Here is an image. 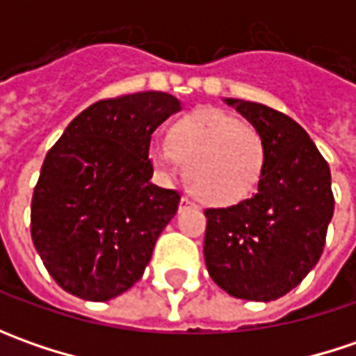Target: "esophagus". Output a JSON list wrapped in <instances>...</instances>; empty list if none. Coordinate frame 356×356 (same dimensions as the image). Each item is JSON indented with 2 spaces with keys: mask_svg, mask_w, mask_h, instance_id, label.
Wrapping results in <instances>:
<instances>
[{
  "mask_svg": "<svg viewBox=\"0 0 356 356\" xmlns=\"http://www.w3.org/2000/svg\"><path fill=\"white\" fill-rule=\"evenodd\" d=\"M192 206H194V202H190L188 198L180 200V212H182V210H186V208H192Z\"/></svg>",
  "mask_w": 356,
  "mask_h": 356,
  "instance_id": "esophagus-1",
  "label": "esophagus"
}]
</instances>
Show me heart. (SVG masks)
<instances>
[{"mask_svg": "<svg viewBox=\"0 0 356 356\" xmlns=\"http://www.w3.org/2000/svg\"><path fill=\"white\" fill-rule=\"evenodd\" d=\"M152 166L170 176L186 166L188 188L213 208L238 206L252 198L267 160L261 132L213 106H200L168 130V144L148 150Z\"/></svg>", "mask_w": 356, "mask_h": 356, "instance_id": "heart-1", "label": "heart"}]
</instances>
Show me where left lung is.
Here are the masks:
<instances>
[{
  "instance_id": "8db88e82",
  "label": "left lung",
  "mask_w": 356,
  "mask_h": 356,
  "mask_svg": "<svg viewBox=\"0 0 356 356\" xmlns=\"http://www.w3.org/2000/svg\"><path fill=\"white\" fill-rule=\"evenodd\" d=\"M224 103L261 132L267 160L255 196L204 212V259L226 293L267 303L297 287L321 257L335 210L331 170L293 118L259 103Z\"/></svg>"
}]
</instances>
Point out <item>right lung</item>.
<instances>
[{
    "mask_svg": "<svg viewBox=\"0 0 356 356\" xmlns=\"http://www.w3.org/2000/svg\"><path fill=\"white\" fill-rule=\"evenodd\" d=\"M182 111L168 92L144 90L90 104L41 166L31 238L49 275L87 301H108L143 277L180 204L152 184V132Z\"/></svg>",
    "mask_w": 356,
    "mask_h": 356,
    "instance_id": "add662e5",
    "label": "right lung"
}]
</instances>
